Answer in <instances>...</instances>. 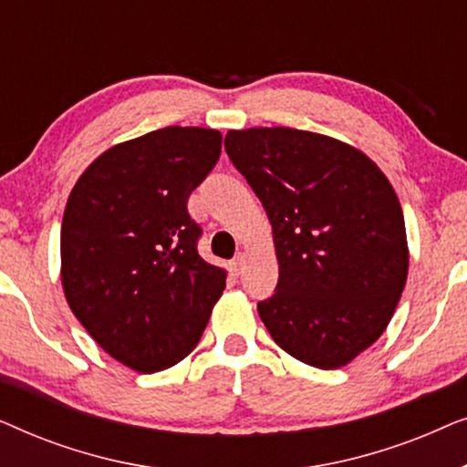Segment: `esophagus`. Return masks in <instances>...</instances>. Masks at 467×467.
I'll return each mask as SVG.
<instances>
[{
	"label": "esophagus",
	"instance_id": "1",
	"mask_svg": "<svg viewBox=\"0 0 467 467\" xmlns=\"http://www.w3.org/2000/svg\"><path fill=\"white\" fill-rule=\"evenodd\" d=\"M244 264H246V253H238L234 257V261H232V270L235 274H240L242 270H244Z\"/></svg>",
	"mask_w": 467,
	"mask_h": 467
}]
</instances>
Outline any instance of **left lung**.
<instances>
[{
	"instance_id": "1",
	"label": "left lung",
	"mask_w": 467,
	"mask_h": 467,
	"mask_svg": "<svg viewBox=\"0 0 467 467\" xmlns=\"http://www.w3.org/2000/svg\"><path fill=\"white\" fill-rule=\"evenodd\" d=\"M225 150L272 225L278 285L257 306L261 321L296 359L348 366L382 336L406 286L398 193L366 152L323 133L229 130Z\"/></svg>"
}]
</instances>
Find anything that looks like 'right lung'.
<instances>
[{"instance_id": "right-lung-1", "label": "right lung", "mask_w": 467, "mask_h": 467, "mask_svg": "<svg viewBox=\"0 0 467 467\" xmlns=\"http://www.w3.org/2000/svg\"><path fill=\"white\" fill-rule=\"evenodd\" d=\"M221 131L163 127L114 144L76 181L61 223V286L88 336L152 374L197 347L227 270L197 254L191 191L221 155Z\"/></svg>"}]
</instances>
